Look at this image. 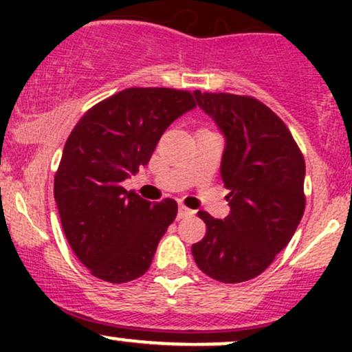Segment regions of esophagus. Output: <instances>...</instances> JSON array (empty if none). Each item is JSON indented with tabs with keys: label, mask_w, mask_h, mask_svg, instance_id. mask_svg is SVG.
<instances>
[{
	"label": "esophagus",
	"mask_w": 352,
	"mask_h": 352,
	"mask_svg": "<svg viewBox=\"0 0 352 352\" xmlns=\"http://www.w3.org/2000/svg\"><path fill=\"white\" fill-rule=\"evenodd\" d=\"M193 213H195V212H193V210H190V208L185 207V205H182V204H180V205H179V213H177V217H179L180 220H182V218L192 217Z\"/></svg>",
	"instance_id": "obj_1"
}]
</instances>
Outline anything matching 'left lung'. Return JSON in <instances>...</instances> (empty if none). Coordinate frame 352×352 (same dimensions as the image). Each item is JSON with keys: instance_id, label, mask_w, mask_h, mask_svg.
Wrapping results in <instances>:
<instances>
[{"instance_id": "1", "label": "left lung", "mask_w": 352, "mask_h": 352, "mask_svg": "<svg viewBox=\"0 0 352 352\" xmlns=\"http://www.w3.org/2000/svg\"><path fill=\"white\" fill-rule=\"evenodd\" d=\"M197 104L225 135L221 180L230 190L223 220L199 212L207 225L192 246L195 263L221 283L263 273L289 243L305 213V159L292 132L250 96L195 91Z\"/></svg>"}]
</instances>
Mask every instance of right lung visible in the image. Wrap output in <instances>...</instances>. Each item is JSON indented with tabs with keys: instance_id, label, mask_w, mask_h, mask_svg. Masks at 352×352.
<instances>
[{
	"instance_id": "right-lung-1",
	"label": "right lung",
	"mask_w": 352,
	"mask_h": 352,
	"mask_svg": "<svg viewBox=\"0 0 352 352\" xmlns=\"http://www.w3.org/2000/svg\"><path fill=\"white\" fill-rule=\"evenodd\" d=\"M188 91L131 87L80 117L64 145L54 200L72 252L94 276H142L177 217V201L140 199L122 187L151 160L165 129L195 107Z\"/></svg>"
}]
</instances>
